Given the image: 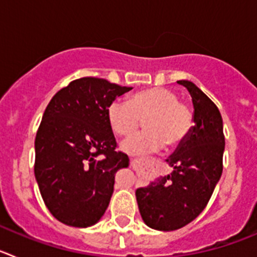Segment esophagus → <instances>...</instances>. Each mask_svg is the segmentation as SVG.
I'll return each instance as SVG.
<instances>
[{
  "instance_id": "obj_1",
  "label": "esophagus",
  "mask_w": 257,
  "mask_h": 257,
  "mask_svg": "<svg viewBox=\"0 0 257 257\" xmlns=\"http://www.w3.org/2000/svg\"><path fill=\"white\" fill-rule=\"evenodd\" d=\"M131 166H135V161L131 160Z\"/></svg>"
}]
</instances>
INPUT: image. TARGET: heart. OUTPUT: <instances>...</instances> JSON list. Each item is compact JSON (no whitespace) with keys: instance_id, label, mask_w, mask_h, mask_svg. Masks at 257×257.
<instances>
[{"instance_id":"heart-1","label":"heart","mask_w":257,"mask_h":257,"mask_svg":"<svg viewBox=\"0 0 257 257\" xmlns=\"http://www.w3.org/2000/svg\"><path fill=\"white\" fill-rule=\"evenodd\" d=\"M108 122L118 136H130L139 127L140 119L145 130L124 140L121 148L127 153L153 152L163 144L167 148L184 142L192 127V112L179 101L178 95L162 87L148 88L131 95L126 101L109 104Z\"/></svg>"}]
</instances>
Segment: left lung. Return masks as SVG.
<instances>
[{"label": "left lung", "mask_w": 257, "mask_h": 257, "mask_svg": "<svg viewBox=\"0 0 257 257\" xmlns=\"http://www.w3.org/2000/svg\"><path fill=\"white\" fill-rule=\"evenodd\" d=\"M192 96L193 122L188 136L166 160L172 167L135 192L143 221L152 229L176 230L205 210L221 178L225 139L217 106L201 88L187 79L178 81Z\"/></svg>", "instance_id": "1"}]
</instances>
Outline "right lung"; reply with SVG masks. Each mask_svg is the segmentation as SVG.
Returning a JSON list of instances; mask_svg holds the SVG:
<instances>
[{
    "mask_svg": "<svg viewBox=\"0 0 257 257\" xmlns=\"http://www.w3.org/2000/svg\"><path fill=\"white\" fill-rule=\"evenodd\" d=\"M131 88L83 77L56 92L42 115L35 176L46 207L65 225L96 224L110 202L115 172L130 165L115 152L106 110Z\"/></svg>",
    "mask_w": 257,
    "mask_h": 257,
    "instance_id": "right-lung-1",
    "label": "right lung"
}]
</instances>
